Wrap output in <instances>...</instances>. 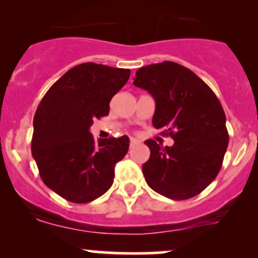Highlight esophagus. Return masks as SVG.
Instances as JSON below:
<instances>
[{
	"label": "esophagus",
	"mask_w": 258,
	"mask_h": 258,
	"mask_svg": "<svg viewBox=\"0 0 258 258\" xmlns=\"http://www.w3.org/2000/svg\"><path fill=\"white\" fill-rule=\"evenodd\" d=\"M139 144V141H137L136 139H131L130 140V147H134V146H136Z\"/></svg>",
	"instance_id": "esophagus-1"
}]
</instances>
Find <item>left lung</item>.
<instances>
[{"instance_id":"1","label":"left lung","mask_w":258,"mask_h":258,"mask_svg":"<svg viewBox=\"0 0 258 258\" xmlns=\"http://www.w3.org/2000/svg\"><path fill=\"white\" fill-rule=\"evenodd\" d=\"M134 85L155 98V128H165L175 144L162 147L153 140L142 166L148 186L171 200L201 194L222 167L228 146L226 114L217 96L196 74L163 61L137 70Z\"/></svg>"}]
</instances>
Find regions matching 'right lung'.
Masks as SVG:
<instances>
[{
    "label": "right lung",
    "mask_w": 258,
    "mask_h": 258,
    "mask_svg": "<svg viewBox=\"0 0 258 258\" xmlns=\"http://www.w3.org/2000/svg\"><path fill=\"white\" fill-rule=\"evenodd\" d=\"M130 69L86 62L57 80L33 117L31 150L43 183L62 199L87 204L113 183L126 156L127 136L96 141L90 127L107 116L111 98L126 85Z\"/></svg>",
    "instance_id": "right-lung-1"
}]
</instances>
